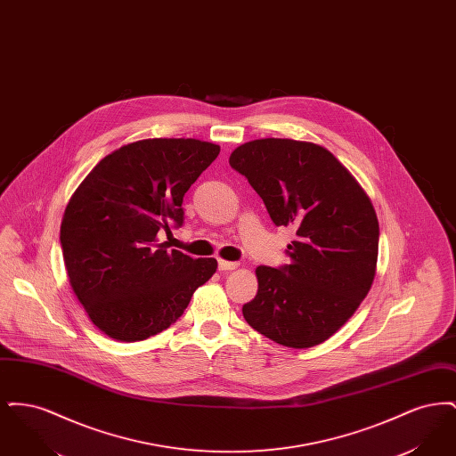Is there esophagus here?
Wrapping results in <instances>:
<instances>
[{
    "mask_svg": "<svg viewBox=\"0 0 456 456\" xmlns=\"http://www.w3.org/2000/svg\"><path fill=\"white\" fill-rule=\"evenodd\" d=\"M239 265L236 261L218 260V270L222 272H229V270H236Z\"/></svg>",
    "mask_w": 456,
    "mask_h": 456,
    "instance_id": "esophagus-1",
    "label": "esophagus"
}]
</instances>
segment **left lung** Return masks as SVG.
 I'll return each instance as SVG.
<instances>
[{
    "mask_svg": "<svg viewBox=\"0 0 456 456\" xmlns=\"http://www.w3.org/2000/svg\"><path fill=\"white\" fill-rule=\"evenodd\" d=\"M275 225H292L289 265L258 266V294L242 305L248 325L292 348L328 340L368 296L379 224L369 196L325 147L261 138L229 157Z\"/></svg>",
    "mask_w": 456,
    "mask_h": 456,
    "instance_id": "obj_1",
    "label": "left lung"
}]
</instances>
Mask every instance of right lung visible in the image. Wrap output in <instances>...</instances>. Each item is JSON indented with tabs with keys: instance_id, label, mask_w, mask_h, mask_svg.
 Segmentation results:
<instances>
[{
	"instance_id": "obj_1",
	"label": "right lung",
	"mask_w": 456,
	"mask_h": 456,
	"mask_svg": "<svg viewBox=\"0 0 456 456\" xmlns=\"http://www.w3.org/2000/svg\"><path fill=\"white\" fill-rule=\"evenodd\" d=\"M220 147L149 138L106 155L66 205L60 240L68 279L88 318L118 342H140L177 322L217 270L159 242L183 225V196Z\"/></svg>"
}]
</instances>
